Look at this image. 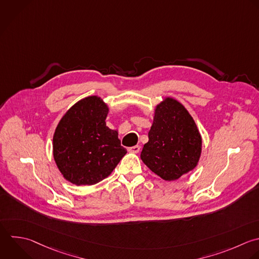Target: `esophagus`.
I'll return each instance as SVG.
<instances>
[{
    "label": "esophagus",
    "instance_id": "obj_1",
    "mask_svg": "<svg viewBox=\"0 0 259 259\" xmlns=\"http://www.w3.org/2000/svg\"><path fill=\"white\" fill-rule=\"evenodd\" d=\"M140 150H141L140 146H134V147L128 148V152H132V153H139Z\"/></svg>",
    "mask_w": 259,
    "mask_h": 259
}]
</instances>
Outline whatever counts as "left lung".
Listing matches in <instances>:
<instances>
[{
  "mask_svg": "<svg viewBox=\"0 0 259 259\" xmlns=\"http://www.w3.org/2000/svg\"><path fill=\"white\" fill-rule=\"evenodd\" d=\"M148 136L141 159L162 179L176 180L196 167L201 136L192 116L177 100L166 97L156 106Z\"/></svg>",
  "mask_w": 259,
  "mask_h": 259,
  "instance_id": "8db88e82",
  "label": "left lung"
}]
</instances>
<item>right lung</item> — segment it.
I'll return each mask as SVG.
<instances>
[{
    "label": "right lung",
    "mask_w": 259,
    "mask_h": 259,
    "mask_svg": "<svg viewBox=\"0 0 259 259\" xmlns=\"http://www.w3.org/2000/svg\"><path fill=\"white\" fill-rule=\"evenodd\" d=\"M108 111L100 97L89 96L74 104L60 120L53 140L54 158L71 183H98L126 154L117 131L106 126Z\"/></svg>",
    "instance_id": "obj_1"
}]
</instances>
